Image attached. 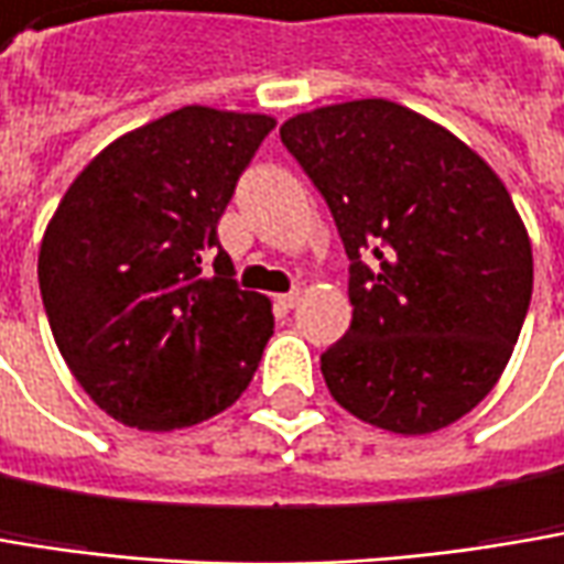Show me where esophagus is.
Masks as SVG:
<instances>
[{
    "mask_svg": "<svg viewBox=\"0 0 564 564\" xmlns=\"http://www.w3.org/2000/svg\"><path fill=\"white\" fill-rule=\"evenodd\" d=\"M302 299V289H292V292H285V295H275V304L282 307V311H289V307H295Z\"/></svg>",
    "mask_w": 564,
    "mask_h": 564,
    "instance_id": "esophagus-1",
    "label": "esophagus"
}]
</instances>
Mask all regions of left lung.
Wrapping results in <instances>:
<instances>
[{
  "instance_id": "1",
  "label": "left lung",
  "mask_w": 564,
  "mask_h": 564,
  "mask_svg": "<svg viewBox=\"0 0 564 564\" xmlns=\"http://www.w3.org/2000/svg\"><path fill=\"white\" fill-rule=\"evenodd\" d=\"M279 134L349 257L352 324L321 356L334 401L401 436L465 417L501 379L533 295L530 234L498 173L388 99L302 111Z\"/></svg>"
}]
</instances>
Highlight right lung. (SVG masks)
Masks as SVG:
<instances>
[{"label":"right lung","mask_w":564,"mask_h":564,"mask_svg":"<svg viewBox=\"0 0 564 564\" xmlns=\"http://www.w3.org/2000/svg\"><path fill=\"white\" fill-rule=\"evenodd\" d=\"M272 128L269 115L185 105L108 143L66 188L37 282L63 362L108 417L163 433L247 391L272 302L230 279L218 221Z\"/></svg>","instance_id":"obj_1"}]
</instances>
